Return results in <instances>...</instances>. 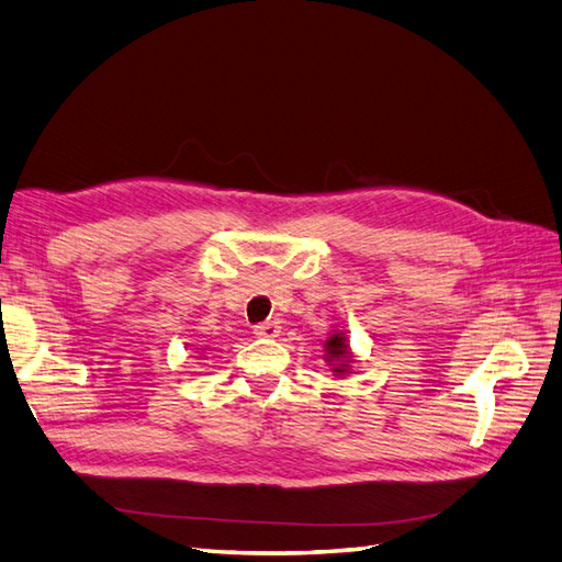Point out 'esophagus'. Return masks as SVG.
<instances>
[{"label":"esophagus","instance_id":"34e87169","mask_svg":"<svg viewBox=\"0 0 562 562\" xmlns=\"http://www.w3.org/2000/svg\"><path fill=\"white\" fill-rule=\"evenodd\" d=\"M254 335H256V337H263V339L278 337V335H280V323H278V321L258 323V325H254Z\"/></svg>","mask_w":562,"mask_h":562}]
</instances>
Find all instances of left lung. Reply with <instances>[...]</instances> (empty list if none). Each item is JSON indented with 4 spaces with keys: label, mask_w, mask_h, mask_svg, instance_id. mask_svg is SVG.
I'll return each instance as SVG.
<instances>
[{
    "label": "left lung",
    "mask_w": 562,
    "mask_h": 562,
    "mask_svg": "<svg viewBox=\"0 0 562 562\" xmlns=\"http://www.w3.org/2000/svg\"><path fill=\"white\" fill-rule=\"evenodd\" d=\"M327 353H329V361H333V358H341L344 353H347V344H344V337H339V335L329 337V341H327ZM337 370H339V368H337Z\"/></svg>",
    "instance_id": "obj_1"
}]
</instances>
